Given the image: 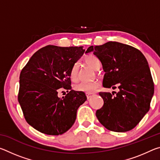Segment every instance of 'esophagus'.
<instances>
[{
	"label": "esophagus",
	"mask_w": 160,
	"mask_h": 160,
	"mask_svg": "<svg viewBox=\"0 0 160 160\" xmlns=\"http://www.w3.org/2000/svg\"><path fill=\"white\" fill-rule=\"evenodd\" d=\"M94 95V94H92V93H86V97H87V98H88V99H90L92 97H93Z\"/></svg>",
	"instance_id": "34e87169"
}]
</instances>
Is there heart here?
Returning a JSON list of instances; mask_svg holds the SVG:
<instances>
[{
	"mask_svg": "<svg viewBox=\"0 0 160 160\" xmlns=\"http://www.w3.org/2000/svg\"><path fill=\"white\" fill-rule=\"evenodd\" d=\"M85 61L87 65L92 68L94 70H98L100 68V61L97 56L94 55H88L85 56ZM78 69L79 63H75L71 68L70 71V76L72 80H77L78 78ZM100 85L98 81L92 82H82L75 85V89L77 91L83 92L86 93H92L95 92Z\"/></svg>",
	"mask_w": 160,
	"mask_h": 160,
	"instance_id": "heart-1",
	"label": "heart"
}]
</instances>
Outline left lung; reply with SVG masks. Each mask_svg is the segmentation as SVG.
Instances as JSON below:
<instances>
[{"mask_svg": "<svg viewBox=\"0 0 160 160\" xmlns=\"http://www.w3.org/2000/svg\"><path fill=\"white\" fill-rule=\"evenodd\" d=\"M93 52L101 61L105 75L104 88L119 91L99 92L104 105L96 116L102 125L112 131L126 132L135 128L150 109L154 84L147 59L138 49L116 42L91 46L86 53Z\"/></svg>", "mask_w": 160, "mask_h": 160, "instance_id": "obj_1", "label": "left lung"}]
</instances>
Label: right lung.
Returning a JSON list of instances; mask_svg holds the SVG:
<instances>
[{"label":"right lung","instance_id":"obj_1","mask_svg":"<svg viewBox=\"0 0 160 160\" xmlns=\"http://www.w3.org/2000/svg\"><path fill=\"white\" fill-rule=\"evenodd\" d=\"M85 51L82 47L48 45L34 53L22 70L18 102L26 121L38 131L58 135L74 124L87 97L71 90L70 71ZM63 87L70 92L59 98L58 92Z\"/></svg>","mask_w":160,"mask_h":160}]
</instances>
